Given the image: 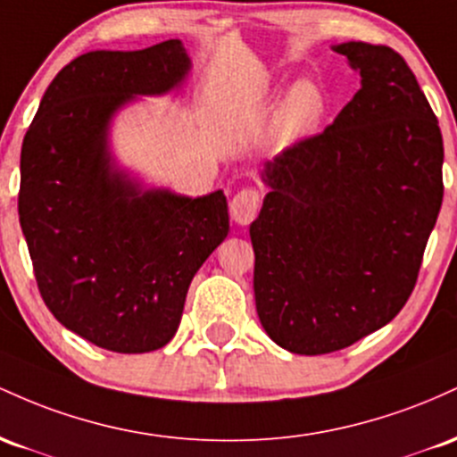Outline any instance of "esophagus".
Here are the masks:
<instances>
[{
  "instance_id": "34e87169",
  "label": "esophagus",
  "mask_w": 457,
  "mask_h": 457,
  "mask_svg": "<svg viewBox=\"0 0 457 457\" xmlns=\"http://www.w3.org/2000/svg\"><path fill=\"white\" fill-rule=\"evenodd\" d=\"M259 192L256 189H242V192H237L233 196V201H230V218L235 220L237 224H250L254 220L256 212H259Z\"/></svg>"
}]
</instances>
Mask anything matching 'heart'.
Returning <instances> with one entry per match:
<instances>
[{
  "instance_id": "b5f03b06",
  "label": "heart",
  "mask_w": 457,
  "mask_h": 457,
  "mask_svg": "<svg viewBox=\"0 0 457 457\" xmlns=\"http://www.w3.org/2000/svg\"><path fill=\"white\" fill-rule=\"evenodd\" d=\"M271 96H274V88H271L270 81L259 84L253 92V101L259 105L268 104ZM326 112L328 99L321 86L311 79L295 81L285 92V96L276 105L274 114H271L268 145L274 151H285V148L300 145V142H304L306 137H311L312 133L320 129L326 118Z\"/></svg>"
}]
</instances>
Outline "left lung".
I'll return each mask as SVG.
<instances>
[{
	"mask_svg": "<svg viewBox=\"0 0 457 457\" xmlns=\"http://www.w3.org/2000/svg\"><path fill=\"white\" fill-rule=\"evenodd\" d=\"M332 49L361 90L265 163L270 192L250 224L261 326L304 356L343 350L403 309L443 204V136L406 60L356 40Z\"/></svg>",
	"mask_w": 457,
	"mask_h": 457,
	"instance_id": "1",
	"label": "left lung"
}]
</instances>
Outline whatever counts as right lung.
I'll use <instances>...</instances> for the list:
<instances>
[{
    "instance_id": "1",
    "label": "right lung",
    "mask_w": 457,
    "mask_h": 457,
    "mask_svg": "<svg viewBox=\"0 0 457 457\" xmlns=\"http://www.w3.org/2000/svg\"><path fill=\"white\" fill-rule=\"evenodd\" d=\"M189 71L177 38L90 51L54 77L23 137L19 222L40 295L60 324L104 350L166 345L194 274L228 235L222 189L192 198L146 187L112 155L118 112L181 90Z\"/></svg>"
}]
</instances>
